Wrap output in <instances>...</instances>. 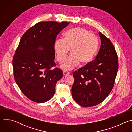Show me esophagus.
Here are the masks:
<instances>
[{"label":"esophagus","instance_id":"esophagus-1","mask_svg":"<svg viewBox=\"0 0 132 132\" xmlns=\"http://www.w3.org/2000/svg\"><path fill=\"white\" fill-rule=\"evenodd\" d=\"M69 74V72L68 71H63V75L64 76H68V75Z\"/></svg>","mask_w":132,"mask_h":132}]
</instances>
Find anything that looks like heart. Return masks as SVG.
I'll return each instance as SVG.
<instances>
[{"mask_svg": "<svg viewBox=\"0 0 132 132\" xmlns=\"http://www.w3.org/2000/svg\"><path fill=\"white\" fill-rule=\"evenodd\" d=\"M99 47L97 36L82 28H75L67 31L64 35V39H59L54 43V49L57 61H64L69 49V57L61 65V68L70 70L77 66L89 63L95 57Z\"/></svg>", "mask_w": 132, "mask_h": 132, "instance_id": "1", "label": "heart"}]
</instances>
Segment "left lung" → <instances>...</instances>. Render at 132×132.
<instances>
[{
	"label": "left lung",
	"mask_w": 132,
	"mask_h": 132,
	"mask_svg": "<svg viewBox=\"0 0 132 132\" xmlns=\"http://www.w3.org/2000/svg\"><path fill=\"white\" fill-rule=\"evenodd\" d=\"M101 46L95 60L73 73L72 96L84 107L101 103L113 88L119 68L118 57L111 41L99 32Z\"/></svg>",
	"instance_id": "obj_1"
}]
</instances>
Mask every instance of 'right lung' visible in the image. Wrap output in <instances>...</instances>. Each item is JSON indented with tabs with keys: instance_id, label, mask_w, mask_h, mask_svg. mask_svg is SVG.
<instances>
[{
	"instance_id": "right-lung-1",
	"label": "right lung",
	"mask_w": 132,
	"mask_h": 132,
	"mask_svg": "<svg viewBox=\"0 0 132 132\" xmlns=\"http://www.w3.org/2000/svg\"><path fill=\"white\" fill-rule=\"evenodd\" d=\"M69 24L40 22L21 37L13 57V76L22 92L32 101L43 103L51 99L56 82L63 77L61 69L51 68L56 66L54 61L56 37Z\"/></svg>"
}]
</instances>
